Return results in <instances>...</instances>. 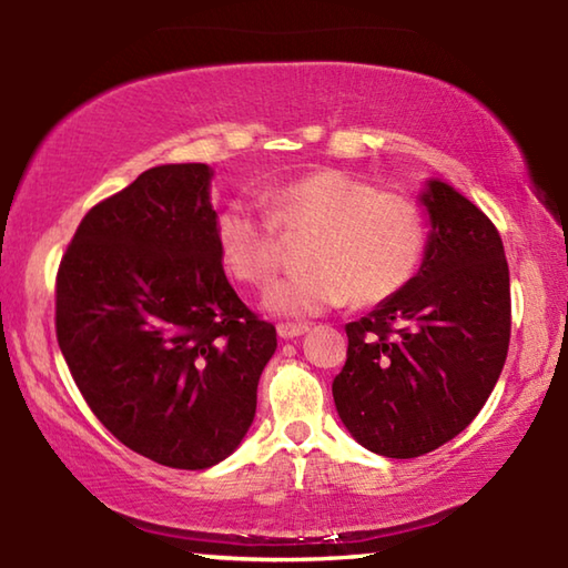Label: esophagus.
<instances>
[{
    "mask_svg": "<svg viewBox=\"0 0 568 568\" xmlns=\"http://www.w3.org/2000/svg\"><path fill=\"white\" fill-rule=\"evenodd\" d=\"M303 333H308V326H303V323H281L277 326V336L281 338H298Z\"/></svg>",
    "mask_w": 568,
    "mask_h": 568,
    "instance_id": "esophagus-1",
    "label": "esophagus"
}]
</instances>
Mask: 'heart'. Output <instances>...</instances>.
<instances>
[{"mask_svg": "<svg viewBox=\"0 0 568 568\" xmlns=\"http://www.w3.org/2000/svg\"><path fill=\"white\" fill-rule=\"evenodd\" d=\"M267 212L230 202L214 224L220 260L240 283L267 285L283 265L277 223L287 235L313 232L298 275L275 283L265 308L277 316H318L344 305H376L397 295L422 263L427 220L407 194L382 192L362 176L323 169L275 186Z\"/></svg>", "mask_w": 568, "mask_h": 568, "instance_id": "1", "label": "heart"}]
</instances>
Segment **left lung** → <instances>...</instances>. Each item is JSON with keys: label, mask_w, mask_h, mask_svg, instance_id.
Listing matches in <instances>:
<instances>
[{"label": "left lung", "mask_w": 568, "mask_h": 568, "mask_svg": "<svg viewBox=\"0 0 568 568\" xmlns=\"http://www.w3.org/2000/svg\"><path fill=\"white\" fill-rule=\"evenodd\" d=\"M427 247L417 275L346 323L333 402L358 445L409 460L478 417L510 341V277L498 230L443 179L419 192Z\"/></svg>", "instance_id": "1"}]
</instances>
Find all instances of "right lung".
Masks as SVG:
<instances>
[{
  "label": "right lung",
  "mask_w": 568,
  "mask_h": 568,
  "mask_svg": "<svg viewBox=\"0 0 568 568\" xmlns=\"http://www.w3.org/2000/svg\"><path fill=\"white\" fill-rule=\"evenodd\" d=\"M206 164H161L90 210L58 270L70 374L125 447L204 470L245 439L277 348L227 283Z\"/></svg>",
  "instance_id": "add662e5"
}]
</instances>
